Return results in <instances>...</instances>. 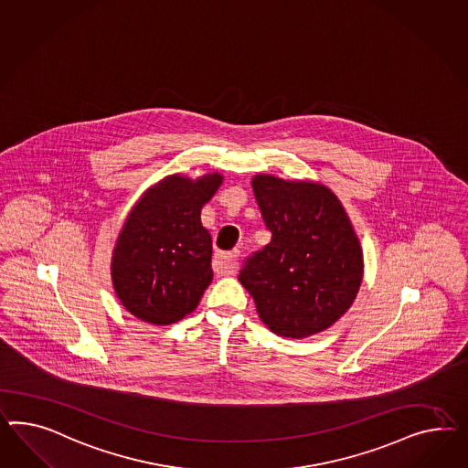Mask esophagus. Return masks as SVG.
Listing matches in <instances>:
<instances>
[{
    "mask_svg": "<svg viewBox=\"0 0 468 468\" xmlns=\"http://www.w3.org/2000/svg\"><path fill=\"white\" fill-rule=\"evenodd\" d=\"M237 259H239V250L216 253L213 267H215L216 272L221 274V276L235 274V271H237Z\"/></svg>",
    "mask_w": 468,
    "mask_h": 468,
    "instance_id": "1",
    "label": "esophagus"
}]
</instances>
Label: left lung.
Listing matches in <instances>:
<instances>
[{"label":"left lung","mask_w":468,"mask_h":468,"mask_svg":"<svg viewBox=\"0 0 468 468\" xmlns=\"http://www.w3.org/2000/svg\"><path fill=\"white\" fill-rule=\"evenodd\" d=\"M253 196L271 241L241 267L257 314L281 337L329 329L353 304L363 281V250L337 196L303 180L255 176Z\"/></svg>","instance_id":"obj_1"}]
</instances>
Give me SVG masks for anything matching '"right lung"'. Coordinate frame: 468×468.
<instances>
[{"label":"right lung","instance_id":"add662e5","mask_svg":"<svg viewBox=\"0 0 468 468\" xmlns=\"http://www.w3.org/2000/svg\"><path fill=\"white\" fill-rule=\"evenodd\" d=\"M221 182L218 172L196 180L168 176L134 204L111 267L115 294L129 314L170 325L197 308L213 281V241L201 209Z\"/></svg>","mask_w":468,"mask_h":468}]
</instances>
